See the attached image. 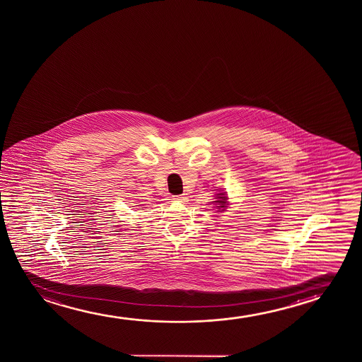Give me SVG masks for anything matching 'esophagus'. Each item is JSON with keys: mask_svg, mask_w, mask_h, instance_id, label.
Instances as JSON below:
<instances>
[{"mask_svg": "<svg viewBox=\"0 0 362 362\" xmlns=\"http://www.w3.org/2000/svg\"><path fill=\"white\" fill-rule=\"evenodd\" d=\"M173 200L174 202H178V203H185L188 198L185 195H175V197H173Z\"/></svg>", "mask_w": 362, "mask_h": 362, "instance_id": "esophagus-1", "label": "esophagus"}]
</instances>
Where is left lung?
Wrapping results in <instances>:
<instances>
[{
  "label": "left lung",
  "instance_id": "obj_1",
  "mask_svg": "<svg viewBox=\"0 0 362 362\" xmlns=\"http://www.w3.org/2000/svg\"><path fill=\"white\" fill-rule=\"evenodd\" d=\"M218 202H215V203H218V206H216V208L218 209H225L226 208V205H228V198L226 197H218Z\"/></svg>",
  "mask_w": 362,
  "mask_h": 362
}]
</instances>
